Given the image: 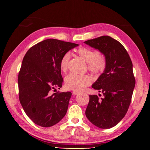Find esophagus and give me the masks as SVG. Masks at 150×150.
Returning a JSON list of instances; mask_svg holds the SVG:
<instances>
[{"mask_svg": "<svg viewBox=\"0 0 150 150\" xmlns=\"http://www.w3.org/2000/svg\"><path fill=\"white\" fill-rule=\"evenodd\" d=\"M79 93V91H73V95H78Z\"/></svg>", "mask_w": 150, "mask_h": 150, "instance_id": "obj_1", "label": "esophagus"}]
</instances>
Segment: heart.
<instances>
[{"label": "heart", "instance_id": "b5f03b06", "mask_svg": "<svg viewBox=\"0 0 150 150\" xmlns=\"http://www.w3.org/2000/svg\"><path fill=\"white\" fill-rule=\"evenodd\" d=\"M76 52L79 56L88 63V69L94 74H100L105 69L106 60L100 53L85 47H79ZM69 57V54L65 53L60 59L59 68L63 73L67 70ZM92 81V78L89 75L69 74L65 78V85L68 89L81 91L90 85Z\"/></svg>", "mask_w": 150, "mask_h": 150}]
</instances>
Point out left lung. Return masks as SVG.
Here are the masks:
<instances>
[{
    "label": "left lung",
    "mask_w": 150,
    "mask_h": 150,
    "mask_svg": "<svg viewBox=\"0 0 150 150\" xmlns=\"http://www.w3.org/2000/svg\"><path fill=\"white\" fill-rule=\"evenodd\" d=\"M84 43L99 50L106 60L105 71L92 85L104 97L89 95L86 116L98 128H112L124 117L130 105L136 83L132 62L123 45L108 35Z\"/></svg>",
    "instance_id": "8db88e82"
}]
</instances>
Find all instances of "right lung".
<instances>
[{"label":"right lung","instance_id":"obj_1","mask_svg":"<svg viewBox=\"0 0 150 150\" xmlns=\"http://www.w3.org/2000/svg\"><path fill=\"white\" fill-rule=\"evenodd\" d=\"M78 45L47 39L30 47L24 57L18 77L19 100L27 116L37 125L52 126L66 115L71 93L52 91L62 87L61 57Z\"/></svg>","mask_w":150,"mask_h":150}]
</instances>
